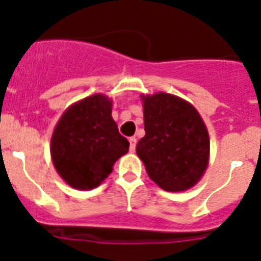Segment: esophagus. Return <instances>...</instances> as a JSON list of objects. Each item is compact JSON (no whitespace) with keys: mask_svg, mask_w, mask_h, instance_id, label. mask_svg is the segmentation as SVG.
<instances>
[{"mask_svg":"<svg viewBox=\"0 0 261 261\" xmlns=\"http://www.w3.org/2000/svg\"><path fill=\"white\" fill-rule=\"evenodd\" d=\"M136 144H137V138L130 137L129 138V145H130V151L136 150Z\"/></svg>","mask_w":261,"mask_h":261,"instance_id":"1","label":"esophagus"}]
</instances>
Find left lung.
I'll return each instance as SVG.
<instances>
[{"label": "left lung", "instance_id": "left-lung-1", "mask_svg": "<svg viewBox=\"0 0 261 261\" xmlns=\"http://www.w3.org/2000/svg\"><path fill=\"white\" fill-rule=\"evenodd\" d=\"M145 136L136 145L151 180L168 192L199 183L209 163L204 120L190 102L167 93L141 95Z\"/></svg>", "mask_w": 261, "mask_h": 261}]
</instances>
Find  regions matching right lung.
<instances>
[{
	"mask_svg": "<svg viewBox=\"0 0 261 261\" xmlns=\"http://www.w3.org/2000/svg\"><path fill=\"white\" fill-rule=\"evenodd\" d=\"M112 99L94 94L62 114L50 137V158L66 184L93 190L112 172L129 142L112 119Z\"/></svg>",
	"mask_w": 261,
	"mask_h": 261,
	"instance_id": "add662e5",
	"label": "right lung"
}]
</instances>
